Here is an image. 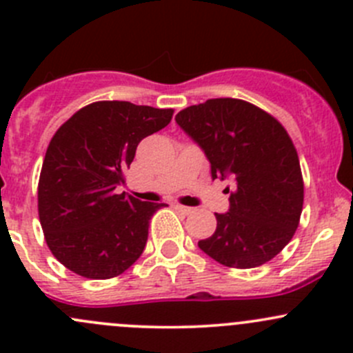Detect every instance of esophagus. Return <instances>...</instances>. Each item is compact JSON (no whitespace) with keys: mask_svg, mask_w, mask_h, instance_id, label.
Wrapping results in <instances>:
<instances>
[{"mask_svg":"<svg viewBox=\"0 0 353 353\" xmlns=\"http://www.w3.org/2000/svg\"><path fill=\"white\" fill-rule=\"evenodd\" d=\"M174 208H176L177 212L183 213V215H190V213L193 212V208H190V206H183V205H176Z\"/></svg>","mask_w":353,"mask_h":353,"instance_id":"34e87169","label":"esophagus"}]
</instances>
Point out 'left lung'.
<instances>
[{
  "label": "left lung",
  "instance_id": "8db88e82",
  "mask_svg": "<svg viewBox=\"0 0 353 353\" xmlns=\"http://www.w3.org/2000/svg\"><path fill=\"white\" fill-rule=\"evenodd\" d=\"M177 124L205 150L212 177H232L227 213L199 241L229 268H256L290 243L301 222L304 179L292 138L279 119L241 99H208L177 112Z\"/></svg>",
  "mask_w": 353,
  "mask_h": 353
}]
</instances>
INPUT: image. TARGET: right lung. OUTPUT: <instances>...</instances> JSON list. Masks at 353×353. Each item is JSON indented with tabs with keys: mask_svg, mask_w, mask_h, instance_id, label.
I'll return each instance as SVG.
<instances>
[{
	"mask_svg": "<svg viewBox=\"0 0 353 353\" xmlns=\"http://www.w3.org/2000/svg\"><path fill=\"white\" fill-rule=\"evenodd\" d=\"M174 109L99 101L63 123L49 141L37 186L48 248L90 280L126 272L143 252L148 222L163 203L117 194L138 143L165 128Z\"/></svg>",
	"mask_w": 353,
	"mask_h": 353,
	"instance_id": "obj_1",
	"label": "right lung"
}]
</instances>
